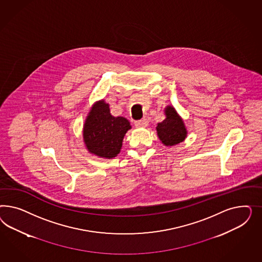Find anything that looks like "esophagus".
Masks as SVG:
<instances>
[{
    "mask_svg": "<svg viewBox=\"0 0 262 262\" xmlns=\"http://www.w3.org/2000/svg\"><path fill=\"white\" fill-rule=\"evenodd\" d=\"M149 122L147 119L139 120V121H135V125L136 127H145L148 126Z\"/></svg>",
    "mask_w": 262,
    "mask_h": 262,
    "instance_id": "1",
    "label": "esophagus"
}]
</instances>
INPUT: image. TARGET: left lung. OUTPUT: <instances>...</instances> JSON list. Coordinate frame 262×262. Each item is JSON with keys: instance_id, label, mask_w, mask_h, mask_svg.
Listing matches in <instances>:
<instances>
[{"instance_id": "1", "label": "left lung", "mask_w": 262, "mask_h": 262, "mask_svg": "<svg viewBox=\"0 0 262 262\" xmlns=\"http://www.w3.org/2000/svg\"><path fill=\"white\" fill-rule=\"evenodd\" d=\"M165 119L158 123L157 134L159 140L164 146L172 147L183 142L187 137V129L183 119L173 105H167L164 108Z\"/></svg>"}]
</instances>
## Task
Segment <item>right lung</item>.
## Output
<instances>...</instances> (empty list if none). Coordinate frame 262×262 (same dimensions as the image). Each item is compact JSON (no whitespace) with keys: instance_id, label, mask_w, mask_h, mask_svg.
Instances as JSON below:
<instances>
[{"instance_id":"add662e5","label":"right lung","mask_w":262,"mask_h":262,"mask_svg":"<svg viewBox=\"0 0 262 262\" xmlns=\"http://www.w3.org/2000/svg\"><path fill=\"white\" fill-rule=\"evenodd\" d=\"M130 128L127 118L111 114L110 103L103 99L95 102L88 112L82 128L83 143L96 157L113 159L121 151L124 136Z\"/></svg>"}]
</instances>
